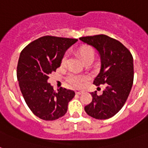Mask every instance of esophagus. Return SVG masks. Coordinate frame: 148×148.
Here are the masks:
<instances>
[{"label":"esophagus","mask_w":148,"mask_h":148,"mask_svg":"<svg viewBox=\"0 0 148 148\" xmlns=\"http://www.w3.org/2000/svg\"><path fill=\"white\" fill-rule=\"evenodd\" d=\"M75 93H76V95H81L83 91L82 90H75Z\"/></svg>","instance_id":"1"}]
</instances>
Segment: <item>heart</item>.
Returning a JSON list of instances; mask_svg holds the SVG:
<instances>
[{
	"label": "heart",
	"mask_w": 148,
	"mask_h": 148,
	"mask_svg": "<svg viewBox=\"0 0 148 148\" xmlns=\"http://www.w3.org/2000/svg\"><path fill=\"white\" fill-rule=\"evenodd\" d=\"M79 53L81 55V58H82L84 62H86L88 60H94L95 59V51L90 47H87V46H84L81 47L79 49ZM67 62V54H64L61 58V61L60 64L62 66L66 64ZM87 77L84 75H81V74H77L75 73H70L67 74L66 77V80L70 84L74 86V87H81L87 81Z\"/></svg>",
	"instance_id": "obj_1"
}]
</instances>
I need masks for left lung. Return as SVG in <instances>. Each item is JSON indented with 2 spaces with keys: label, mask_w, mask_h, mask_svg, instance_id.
I'll return each instance as SVG.
<instances>
[{
  "label": "left lung",
  "mask_w": 148,
  "mask_h": 148,
  "mask_svg": "<svg viewBox=\"0 0 148 148\" xmlns=\"http://www.w3.org/2000/svg\"><path fill=\"white\" fill-rule=\"evenodd\" d=\"M97 50L101 58V70L94 81L99 86L105 84L101 95L91 92L92 101L84 110L95 119L114 116L122 108L131 92L134 81L133 57L121 43L104 34L80 38Z\"/></svg>",
  "instance_id": "1"
}]
</instances>
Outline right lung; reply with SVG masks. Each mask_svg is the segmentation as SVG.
<instances>
[{"instance_id":"1","label":"right lung","mask_w":148,"mask_h":148,"mask_svg":"<svg viewBox=\"0 0 148 148\" xmlns=\"http://www.w3.org/2000/svg\"><path fill=\"white\" fill-rule=\"evenodd\" d=\"M77 39L44 36L22 50L17 67L20 89L28 108L39 118L53 121L67 113L74 90L60 88L56 92L47 83L49 74L60 66L61 58Z\"/></svg>"}]
</instances>
